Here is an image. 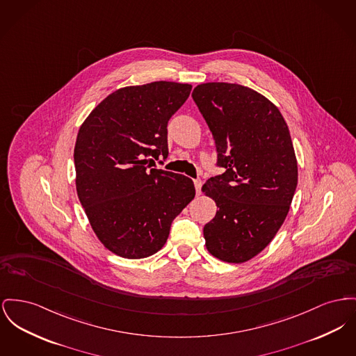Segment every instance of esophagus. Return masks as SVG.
Listing matches in <instances>:
<instances>
[{
  "label": "esophagus",
  "mask_w": 356,
  "mask_h": 356,
  "mask_svg": "<svg viewBox=\"0 0 356 356\" xmlns=\"http://www.w3.org/2000/svg\"><path fill=\"white\" fill-rule=\"evenodd\" d=\"M193 184H195L196 193L199 195V193H200V188H202V184H203V183H202V180H200V179H195V180H193Z\"/></svg>",
  "instance_id": "obj_1"
}]
</instances>
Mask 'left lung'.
<instances>
[{"mask_svg": "<svg viewBox=\"0 0 356 356\" xmlns=\"http://www.w3.org/2000/svg\"><path fill=\"white\" fill-rule=\"evenodd\" d=\"M192 98L225 168L202 187L218 207L203 230L206 248L223 262L243 264L272 242L291 209L298 179L291 133L278 107L250 87L197 84Z\"/></svg>", "mask_w": 356, "mask_h": 356, "instance_id": "obj_1", "label": "left lung"}]
</instances>
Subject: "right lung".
Instances as JSON below:
<instances>
[{"instance_id": "1", "label": "right lung", "mask_w": 356, "mask_h": 356, "mask_svg": "<svg viewBox=\"0 0 356 356\" xmlns=\"http://www.w3.org/2000/svg\"><path fill=\"white\" fill-rule=\"evenodd\" d=\"M192 84L152 82L115 90L78 131L74 161L79 202L97 238L127 259L153 255L167 242L172 220L195 197L193 181L149 168L168 156L169 118Z\"/></svg>"}]
</instances>
